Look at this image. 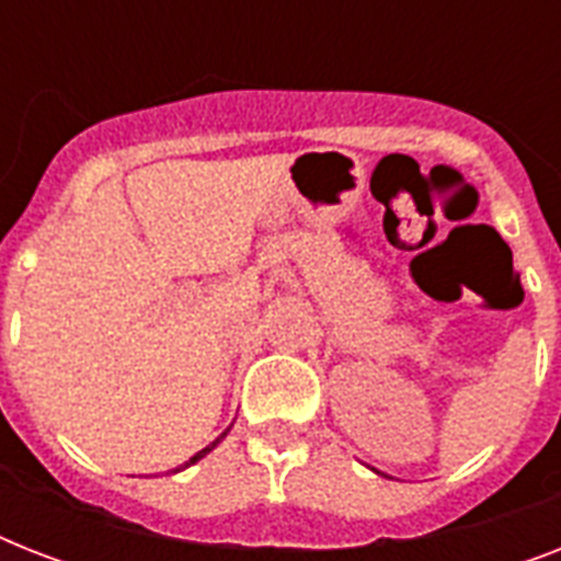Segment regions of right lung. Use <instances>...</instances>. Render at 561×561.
<instances>
[{
    "instance_id": "1",
    "label": "right lung",
    "mask_w": 561,
    "mask_h": 561,
    "mask_svg": "<svg viewBox=\"0 0 561 561\" xmlns=\"http://www.w3.org/2000/svg\"><path fill=\"white\" fill-rule=\"evenodd\" d=\"M227 434H229V427H227V431H224V434H220V436H218V439H215V443H211V445H206V448H203V451H197V454H194L192 460H186V462H183V466H178V469H171V471H174V474H178V471L188 469V466H194V462H197V460H203V457H206V454H209V451H211V448H215V445H218V443H220V439H224V436H227Z\"/></svg>"
}]
</instances>
